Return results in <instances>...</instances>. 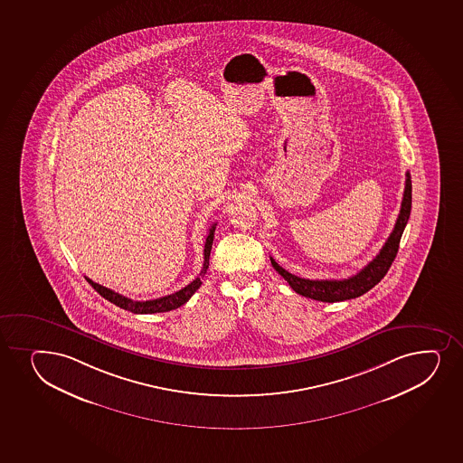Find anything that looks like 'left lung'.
<instances>
[{"label":"left lung","instance_id":"obj_1","mask_svg":"<svg viewBox=\"0 0 463 463\" xmlns=\"http://www.w3.org/2000/svg\"><path fill=\"white\" fill-rule=\"evenodd\" d=\"M411 193H412L411 175L410 172H406L405 191H403L401 213H399V219L395 222L394 229L386 240V243L383 244V248L380 250L379 254L375 255L374 260L369 261L368 265L364 266V269L357 272L355 276L343 279V280H309V279L294 276L291 272L283 269L272 257H270V263L274 266V269L289 283V286L297 294L312 298V300L335 303L364 296V292L373 289L386 276V272L394 261L403 229H405L406 223L410 220L411 198H412Z\"/></svg>","mask_w":463,"mask_h":463}]
</instances>
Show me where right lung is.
<instances>
[{
  "label": "right lung",
  "instance_id": "add662e5",
  "mask_svg": "<svg viewBox=\"0 0 463 463\" xmlns=\"http://www.w3.org/2000/svg\"><path fill=\"white\" fill-rule=\"evenodd\" d=\"M215 226L213 223L209 229L208 237H206V243H204V261H203V268L200 270V276L195 280L191 281L189 285L184 286L180 291L174 292L171 296L160 297L156 300H146V302H136L132 298L121 296L118 292L108 289L104 286L95 283L86 277V280L92 285L95 291L99 292V296L104 297L106 300L114 303L117 307H123L126 311L134 312V314H156V312H167L172 309H177L194 296V292L197 291L198 288L202 286V277L206 274V269L209 268V255L213 250V232H215Z\"/></svg>",
  "mask_w": 463,
  "mask_h": 463
}]
</instances>
